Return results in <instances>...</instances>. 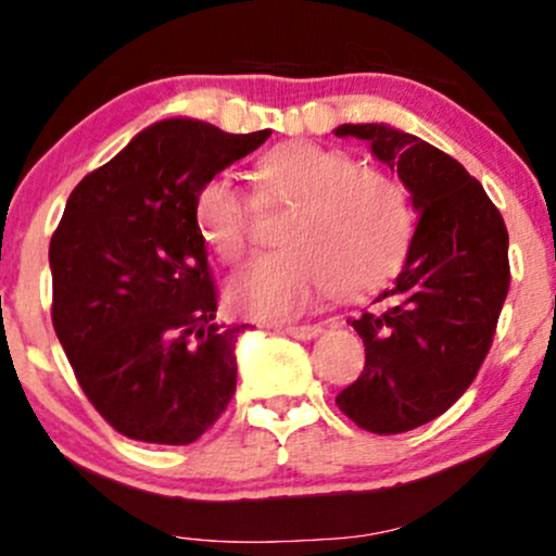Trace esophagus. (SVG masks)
<instances>
[{"label":"esophagus","instance_id":"1","mask_svg":"<svg viewBox=\"0 0 556 556\" xmlns=\"http://www.w3.org/2000/svg\"><path fill=\"white\" fill-rule=\"evenodd\" d=\"M285 333V337H292V339H303V342H307V339H316L320 333V326L318 324H305V326H287V329H279Z\"/></svg>","mask_w":556,"mask_h":556}]
</instances>
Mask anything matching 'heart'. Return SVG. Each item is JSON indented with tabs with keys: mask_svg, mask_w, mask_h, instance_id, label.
I'll use <instances>...</instances> for the list:
<instances>
[{
	"mask_svg": "<svg viewBox=\"0 0 556 556\" xmlns=\"http://www.w3.org/2000/svg\"><path fill=\"white\" fill-rule=\"evenodd\" d=\"M264 189L298 202L282 243L290 249L253 261L227 285V303L261 320H290L337 287L354 295L376 287L404 258L412 206L391 173L365 168L344 150L285 142L258 163ZM193 219L225 264L251 251V199L225 176H212L193 197Z\"/></svg>",
	"mask_w": 556,
	"mask_h": 556,
	"instance_id": "1",
	"label": "heart"
}]
</instances>
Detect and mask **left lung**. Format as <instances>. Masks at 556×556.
Masks as SVG:
<instances>
[{
  "label": "left lung",
  "instance_id": "1",
  "mask_svg": "<svg viewBox=\"0 0 556 556\" xmlns=\"http://www.w3.org/2000/svg\"><path fill=\"white\" fill-rule=\"evenodd\" d=\"M399 173L419 214L404 269L376 307L350 318L363 376L337 396L363 430L396 434L432 422L477 378L510 287L507 227L477 178L391 124H342Z\"/></svg>",
  "mask_w": 556,
  "mask_h": 556
}]
</instances>
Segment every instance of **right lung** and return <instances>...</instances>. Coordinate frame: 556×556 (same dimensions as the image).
<instances>
[{
    "instance_id": "1",
    "label": "right lung",
    "mask_w": 556,
    "mask_h": 556,
    "mask_svg": "<svg viewBox=\"0 0 556 556\" xmlns=\"http://www.w3.org/2000/svg\"><path fill=\"white\" fill-rule=\"evenodd\" d=\"M269 134L165 118L70 193L49 245L53 329L85 396L126 438L189 445L236 393L245 324L217 320L193 197Z\"/></svg>"
}]
</instances>
